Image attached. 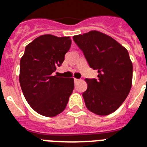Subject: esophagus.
I'll list each match as a JSON object with an SVG mask.
<instances>
[{
	"instance_id": "esophagus-1",
	"label": "esophagus",
	"mask_w": 147,
	"mask_h": 147,
	"mask_svg": "<svg viewBox=\"0 0 147 147\" xmlns=\"http://www.w3.org/2000/svg\"><path fill=\"white\" fill-rule=\"evenodd\" d=\"M80 80L78 79V78H74V81H75V83H77V82H78Z\"/></svg>"
}]
</instances>
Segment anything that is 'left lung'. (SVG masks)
Wrapping results in <instances>:
<instances>
[{"instance_id":"left-lung-1","label":"left lung","mask_w":147,"mask_h":147,"mask_svg":"<svg viewBox=\"0 0 147 147\" xmlns=\"http://www.w3.org/2000/svg\"><path fill=\"white\" fill-rule=\"evenodd\" d=\"M90 68L98 71V79L86 78L83 92L86 107L97 115L117 110L125 100L132 84V63L128 51L109 36L92 30L73 36Z\"/></svg>"}]
</instances>
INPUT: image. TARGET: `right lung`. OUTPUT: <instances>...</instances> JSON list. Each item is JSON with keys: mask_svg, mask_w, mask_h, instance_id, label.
Here are the masks:
<instances>
[{"mask_svg": "<svg viewBox=\"0 0 147 147\" xmlns=\"http://www.w3.org/2000/svg\"><path fill=\"white\" fill-rule=\"evenodd\" d=\"M69 36L46 34L28 44L20 61L19 82L24 98L36 112L55 117L66 108L74 89L72 78L54 76L71 47Z\"/></svg>", "mask_w": 147, "mask_h": 147, "instance_id": "add662e5", "label": "right lung"}]
</instances>
